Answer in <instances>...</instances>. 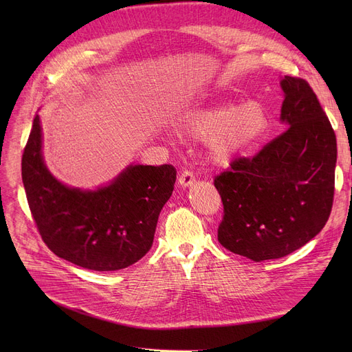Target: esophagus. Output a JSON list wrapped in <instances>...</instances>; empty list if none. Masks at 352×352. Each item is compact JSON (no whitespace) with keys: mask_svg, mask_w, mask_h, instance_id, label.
I'll return each instance as SVG.
<instances>
[{"mask_svg":"<svg viewBox=\"0 0 352 352\" xmlns=\"http://www.w3.org/2000/svg\"><path fill=\"white\" fill-rule=\"evenodd\" d=\"M178 182H179L181 187H190V186H192V184L195 182V175H194L192 171H190V170H184V171L179 174Z\"/></svg>","mask_w":352,"mask_h":352,"instance_id":"esophagus-1","label":"esophagus"}]
</instances>
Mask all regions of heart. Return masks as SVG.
<instances>
[{
  "label": "heart",
  "mask_w": 352,
  "mask_h": 352,
  "mask_svg": "<svg viewBox=\"0 0 352 352\" xmlns=\"http://www.w3.org/2000/svg\"><path fill=\"white\" fill-rule=\"evenodd\" d=\"M267 125V111L261 104L251 101L238 108L232 104L194 108L184 116L179 128L191 137H207L211 160L228 164L260 138Z\"/></svg>",
  "instance_id": "b5f03b06"
}]
</instances>
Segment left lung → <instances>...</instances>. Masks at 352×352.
<instances>
[{"label": "left lung", "mask_w": 352, "mask_h": 352, "mask_svg": "<svg viewBox=\"0 0 352 352\" xmlns=\"http://www.w3.org/2000/svg\"><path fill=\"white\" fill-rule=\"evenodd\" d=\"M281 87V120L288 128L214 178L224 206L219 244L256 263L283 258L311 241L334 202V129L305 80L285 76Z\"/></svg>", "instance_id": "8db88e82"}]
</instances>
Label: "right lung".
I'll return each mask as SVG.
<instances>
[{
    "mask_svg": "<svg viewBox=\"0 0 352 352\" xmlns=\"http://www.w3.org/2000/svg\"><path fill=\"white\" fill-rule=\"evenodd\" d=\"M21 174L45 245L60 258L94 271L126 268L150 251L160 212L177 178L171 164L129 165L108 187L69 188L44 165L38 116L24 148Z\"/></svg>",
    "mask_w": 352,
    "mask_h": 352,
    "instance_id": "obj_1",
    "label": "right lung"
}]
</instances>
